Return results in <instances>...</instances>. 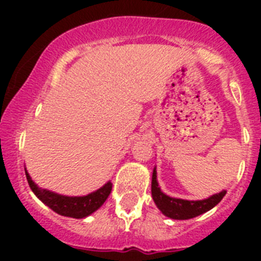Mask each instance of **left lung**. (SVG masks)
Listing matches in <instances>:
<instances>
[{
    "label": "left lung",
    "mask_w": 261,
    "mask_h": 261,
    "mask_svg": "<svg viewBox=\"0 0 261 261\" xmlns=\"http://www.w3.org/2000/svg\"><path fill=\"white\" fill-rule=\"evenodd\" d=\"M226 191H221L220 193H214L211 197L204 200H183L171 197L162 192L156 180V168L154 167L153 176H151V196L155 202L156 208L162 212L166 217L172 220H190L193 217H197L205 212L214 208L223 196Z\"/></svg>",
    "instance_id": "left-lung-1"
}]
</instances>
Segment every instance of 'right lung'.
Segmentation results:
<instances>
[{"mask_svg": "<svg viewBox=\"0 0 261 261\" xmlns=\"http://www.w3.org/2000/svg\"><path fill=\"white\" fill-rule=\"evenodd\" d=\"M26 171L27 181L31 191L36 195L41 202H44L48 208L56 212L57 214L64 217H71V218H85V217L93 214L98 211L107 197L110 196L112 190V183L107 181L103 187L86 196H65L60 193L52 192L45 188H40L35 181L32 180L30 174Z\"/></svg>", "mask_w": 261, "mask_h": 261, "instance_id": "right-lung-1", "label": "right lung"}]
</instances>
